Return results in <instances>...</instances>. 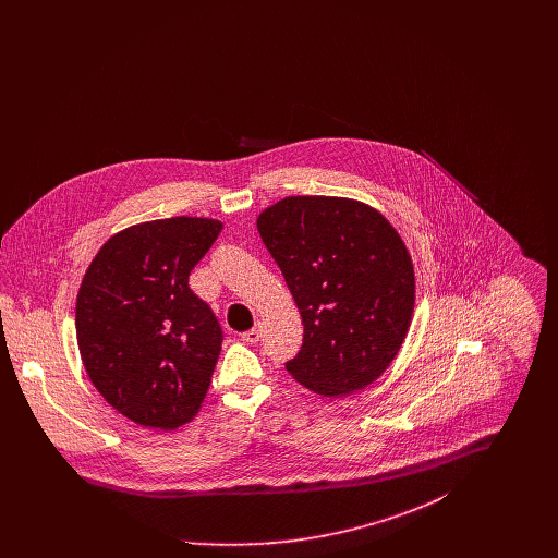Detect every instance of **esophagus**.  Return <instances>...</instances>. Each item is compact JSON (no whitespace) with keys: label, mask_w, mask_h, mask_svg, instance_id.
<instances>
[{"label":"esophagus","mask_w":558,"mask_h":558,"mask_svg":"<svg viewBox=\"0 0 558 558\" xmlns=\"http://www.w3.org/2000/svg\"><path fill=\"white\" fill-rule=\"evenodd\" d=\"M259 337H262V330H259V326H255V328H251V330H246V332H242L240 335V341H244V343H257L259 341Z\"/></svg>","instance_id":"obj_1"}]
</instances>
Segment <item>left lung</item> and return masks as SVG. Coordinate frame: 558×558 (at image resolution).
<instances>
[{
    "mask_svg": "<svg viewBox=\"0 0 558 558\" xmlns=\"http://www.w3.org/2000/svg\"><path fill=\"white\" fill-rule=\"evenodd\" d=\"M303 319L292 378L324 398L374 383L414 314L412 257L383 213L341 196H287L257 217Z\"/></svg>",
    "mask_w": 558,
    "mask_h": 558,
    "instance_id": "left-lung-1",
    "label": "left lung"
}]
</instances>
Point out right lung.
<instances>
[{
  "instance_id": "right-lung-1",
  "label": "right lung",
  "mask_w": 558,
  "mask_h": 558,
  "mask_svg": "<svg viewBox=\"0 0 558 558\" xmlns=\"http://www.w3.org/2000/svg\"><path fill=\"white\" fill-rule=\"evenodd\" d=\"M221 228L186 215L135 223L102 244L81 280V362L98 393L135 425L173 430L207 396L223 335L187 276Z\"/></svg>"
}]
</instances>
